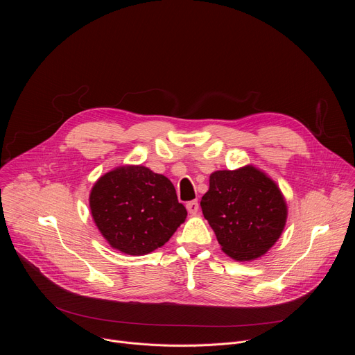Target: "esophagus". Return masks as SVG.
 <instances>
[{
	"label": "esophagus",
	"instance_id": "esophagus-1",
	"mask_svg": "<svg viewBox=\"0 0 355 355\" xmlns=\"http://www.w3.org/2000/svg\"><path fill=\"white\" fill-rule=\"evenodd\" d=\"M198 209H199L198 200H191V202H188V204H187V211H188L189 214L195 215V214L198 212Z\"/></svg>",
	"mask_w": 355,
	"mask_h": 355
}]
</instances>
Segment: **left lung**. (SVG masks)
Returning <instances> with one entry per match:
<instances>
[{"label":"left lung","mask_w":355,"mask_h":355,"mask_svg":"<svg viewBox=\"0 0 355 355\" xmlns=\"http://www.w3.org/2000/svg\"><path fill=\"white\" fill-rule=\"evenodd\" d=\"M200 208L222 250L237 261L266 254L279 239L288 215L278 185L252 166L212 173Z\"/></svg>","instance_id":"left-lung-1"}]
</instances>
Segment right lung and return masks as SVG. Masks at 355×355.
Wrapping results in <instances>:
<instances>
[{
  "label": "right lung",
  "instance_id": "add662e5",
  "mask_svg": "<svg viewBox=\"0 0 355 355\" xmlns=\"http://www.w3.org/2000/svg\"><path fill=\"white\" fill-rule=\"evenodd\" d=\"M89 208L101 234L129 256L164 245L187 218L173 182L143 166L104 174L91 189Z\"/></svg>",
  "mask_w": 355,
  "mask_h": 355
}]
</instances>
